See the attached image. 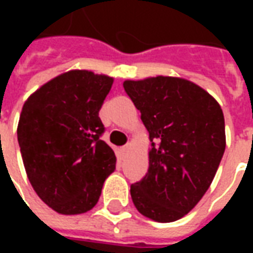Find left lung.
Returning <instances> with one entry per match:
<instances>
[{
    "label": "left lung",
    "instance_id": "8db88e82",
    "mask_svg": "<svg viewBox=\"0 0 253 253\" xmlns=\"http://www.w3.org/2000/svg\"><path fill=\"white\" fill-rule=\"evenodd\" d=\"M111 86L107 76L72 70L44 84L23 105L17 141L25 172L38 196L59 214L92 210L115 170L116 156L101 138L99 118Z\"/></svg>",
    "mask_w": 253,
    "mask_h": 253
}]
</instances>
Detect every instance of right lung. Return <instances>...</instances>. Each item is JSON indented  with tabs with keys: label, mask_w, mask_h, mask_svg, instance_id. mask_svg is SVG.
Masks as SVG:
<instances>
[{
	"label": "right lung",
	"mask_w": 253,
	"mask_h": 253,
	"mask_svg": "<svg viewBox=\"0 0 253 253\" xmlns=\"http://www.w3.org/2000/svg\"><path fill=\"white\" fill-rule=\"evenodd\" d=\"M149 132L146 175L131 184L137 210L156 222H173L201 201L222 159L225 119L210 94L175 77L125 81Z\"/></svg>",
	"instance_id": "obj_1"
}]
</instances>
